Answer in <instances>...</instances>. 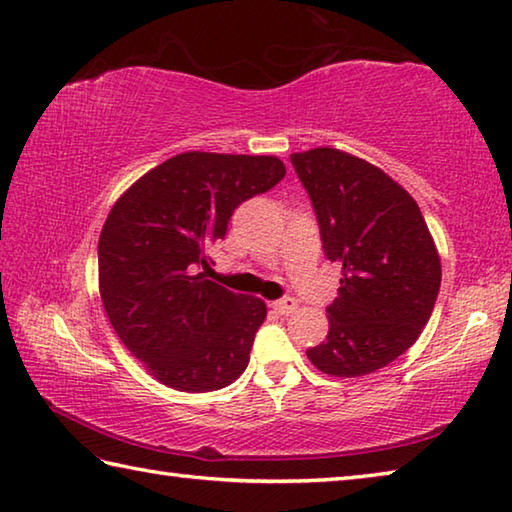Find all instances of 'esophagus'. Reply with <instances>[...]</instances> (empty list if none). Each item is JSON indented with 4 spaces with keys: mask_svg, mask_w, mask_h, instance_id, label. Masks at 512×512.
I'll return each mask as SVG.
<instances>
[{
    "mask_svg": "<svg viewBox=\"0 0 512 512\" xmlns=\"http://www.w3.org/2000/svg\"><path fill=\"white\" fill-rule=\"evenodd\" d=\"M273 309L280 315H288L297 309V300H293V297H284V300L273 302Z\"/></svg>",
    "mask_w": 512,
    "mask_h": 512,
    "instance_id": "34e87169",
    "label": "esophagus"
}]
</instances>
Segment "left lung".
<instances>
[{
	"label": "left lung",
	"instance_id": "1",
	"mask_svg": "<svg viewBox=\"0 0 512 512\" xmlns=\"http://www.w3.org/2000/svg\"><path fill=\"white\" fill-rule=\"evenodd\" d=\"M340 273L329 336L306 356L322 374L367 376L410 349L430 320L441 259L421 208L380 167L333 147L291 154Z\"/></svg>",
	"mask_w": 512,
	"mask_h": 512
}]
</instances>
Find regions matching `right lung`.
Here are the masks:
<instances>
[{"mask_svg": "<svg viewBox=\"0 0 512 512\" xmlns=\"http://www.w3.org/2000/svg\"><path fill=\"white\" fill-rule=\"evenodd\" d=\"M277 156L176 154L120 197L98 241V284L111 327L159 383L215 392L250 360L266 304L208 280L210 250L232 212L280 183Z\"/></svg>", "mask_w": 512, "mask_h": 512, "instance_id": "obj_1", "label": "right lung"}]
</instances>
